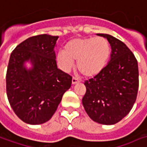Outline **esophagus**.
<instances>
[{"instance_id": "obj_1", "label": "esophagus", "mask_w": 147, "mask_h": 147, "mask_svg": "<svg viewBox=\"0 0 147 147\" xmlns=\"http://www.w3.org/2000/svg\"><path fill=\"white\" fill-rule=\"evenodd\" d=\"M71 81H72V84L75 85V84H76V83H79V82H80V80H79L78 78H76V77H73Z\"/></svg>"}]
</instances>
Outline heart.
Returning <instances> with one entry per match:
<instances>
[{
	"label": "heart",
	"instance_id": "b5f03b06",
	"mask_svg": "<svg viewBox=\"0 0 147 147\" xmlns=\"http://www.w3.org/2000/svg\"><path fill=\"white\" fill-rule=\"evenodd\" d=\"M111 55V46L104 37L74 38L65 45L64 51L57 55L59 66L66 71L76 67L81 75L93 77L99 75L106 67Z\"/></svg>",
	"mask_w": 147,
	"mask_h": 147
}]
</instances>
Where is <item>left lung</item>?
Segmentation results:
<instances>
[{
    "label": "left lung",
    "instance_id": "obj_1",
    "mask_svg": "<svg viewBox=\"0 0 147 147\" xmlns=\"http://www.w3.org/2000/svg\"><path fill=\"white\" fill-rule=\"evenodd\" d=\"M112 48L111 59L97 76L85 81L82 104L89 117L105 125L115 124L131 111L137 99L139 73L137 61L124 42L104 34Z\"/></svg>",
    "mask_w": 147,
    "mask_h": 147
}]
</instances>
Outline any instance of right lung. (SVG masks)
<instances>
[{"label":"right lung","instance_id":"right-lung-1","mask_svg":"<svg viewBox=\"0 0 147 147\" xmlns=\"http://www.w3.org/2000/svg\"><path fill=\"white\" fill-rule=\"evenodd\" d=\"M58 36L40 34L22 42L11 53L6 71V94L18 118L32 125L53 117L72 77L57 68L54 47ZM30 61L33 68L23 64Z\"/></svg>","mask_w":147,"mask_h":147}]
</instances>
